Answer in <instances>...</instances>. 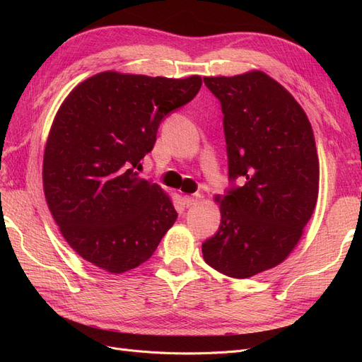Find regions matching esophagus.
I'll return each instance as SVG.
<instances>
[{
	"label": "esophagus",
	"mask_w": 362,
	"mask_h": 362,
	"mask_svg": "<svg viewBox=\"0 0 362 362\" xmlns=\"http://www.w3.org/2000/svg\"><path fill=\"white\" fill-rule=\"evenodd\" d=\"M184 204L187 206H193V205H198L201 201V194H190V196H184Z\"/></svg>",
	"instance_id": "1"
}]
</instances>
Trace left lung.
Returning a JSON list of instances; mask_svg holds the SVG:
<instances>
[{"instance_id":"1","label":"left lung","mask_w":362,"mask_h":362,"mask_svg":"<svg viewBox=\"0 0 362 362\" xmlns=\"http://www.w3.org/2000/svg\"><path fill=\"white\" fill-rule=\"evenodd\" d=\"M221 101L229 180L214 201L218 231L202 243L208 266L245 279L275 267L299 243L319 196V157L306 113L262 71L205 76Z\"/></svg>"}]
</instances>
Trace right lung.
Instances as JSON below:
<instances>
[{
    "label": "right lung",
    "mask_w": 362,
    "mask_h": 362,
    "mask_svg": "<svg viewBox=\"0 0 362 362\" xmlns=\"http://www.w3.org/2000/svg\"><path fill=\"white\" fill-rule=\"evenodd\" d=\"M199 75L166 78L116 71L80 83L54 117L43 192L69 246L108 273L136 269L175 223L169 194L139 177L164 116L190 103Z\"/></svg>",
    "instance_id": "right-lung-1"
}]
</instances>
